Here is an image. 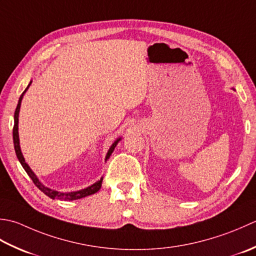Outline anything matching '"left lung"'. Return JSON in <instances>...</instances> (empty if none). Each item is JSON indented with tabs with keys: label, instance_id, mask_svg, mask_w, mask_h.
<instances>
[{
	"label": "left lung",
	"instance_id": "1",
	"mask_svg": "<svg viewBox=\"0 0 256 256\" xmlns=\"http://www.w3.org/2000/svg\"><path fill=\"white\" fill-rule=\"evenodd\" d=\"M233 90H234V88H233Z\"/></svg>",
	"mask_w": 256,
	"mask_h": 256
}]
</instances>
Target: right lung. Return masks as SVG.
<instances>
[{
  "label": "right lung",
  "instance_id": "add662e5",
  "mask_svg": "<svg viewBox=\"0 0 256 256\" xmlns=\"http://www.w3.org/2000/svg\"><path fill=\"white\" fill-rule=\"evenodd\" d=\"M32 84V82H30L28 86L26 87V90L23 92L22 95H20V99H18V107L15 109V112H14V127H13V142H14V149H15V154H16V157L18 159V161L22 164V166L24 168V170L26 171V174H28V176L30 179L33 180L34 184L38 188V189L45 194L48 196H50V199L53 200H64V201H72V200H78V199H82V198H85L88 196H92L94 194H96V192L100 189L102 188V178H100V180L96 181L95 184L85 188V189H82V190H78V191H72V192H60V191H56L50 189V188H48L46 186H44L42 182L38 180V176L32 171V169L30 168V166L25 162V159L23 157V154L22 151H20V138H18V114H20V102H22V99L24 94L26 92V90H28V87ZM122 137L118 138L116 142H114L112 147L109 148L108 152L106 154V158L105 161H107L110 157L112 151L114 150V147H116L117 144L120 142Z\"/></svg>",
  "mask_w": 256,
  "mask_h": 256
}]
</instances>
